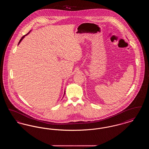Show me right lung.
Instances as JSON below:
<instances>
[{
    "mask_svg": "<svg viewBox=\"0 0 149 149\" xmlns=\"http://www.w3.org/2000/svg\"><path fill=\"white\" fill-rule=\"evenodd\" d=\"M29 32H30V31H29V33H27V34H26V35H25L23 36V37H22L21 38V40H20V41H19V42H18V45H19V43H20V42H21V41H22V40H23V38H24V37H25V36H27V35H29ZM65 93H64V94H65Z\"/></svg>",
    "mask_w": 149,
    "mask_h": 149,
    "instance_id": "1",
    "label": "right lung"
}]
</instances>
